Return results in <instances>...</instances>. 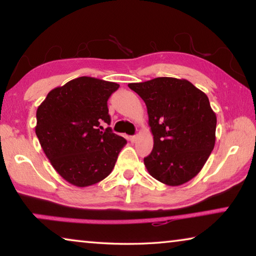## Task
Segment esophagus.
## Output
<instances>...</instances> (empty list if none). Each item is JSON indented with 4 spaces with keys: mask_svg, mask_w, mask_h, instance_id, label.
<instances>
[{
    "mask_svg": "<svg viewBox=\"0 0 256 256\" xmlns=\"http://www.w3.org/2000/svg\"><path fill=\"white\" fill-rule=\"evenodd\" d=\"M136 138H138V136H130V140H131V142H136Z\"/></svg>",
    "mask_w": 256,
    "mask_h": 256,
    "instance_id": "esophagus-1",
    "label": "esophagus"
}]
</instances>
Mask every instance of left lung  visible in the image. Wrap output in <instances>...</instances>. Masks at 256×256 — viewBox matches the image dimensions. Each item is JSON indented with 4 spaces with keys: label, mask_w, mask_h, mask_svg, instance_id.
I'll return each mask as SVG.
<instances>
[{
    "label": "left lung",
    "mask_w": 256,
    "mask_h": 256,
    "mask_svg": "<svg viewBox=\"0 0 256 256\" xmlns=\"http://www.w3.org/2000/svg\"><path fill=\"white\" fill-rule=\"evenodd\" d=\"M146 105L154 149L144 158L149 174L178 186L196 177L214 150L216 118L209 98L190 81L176 78L130 84Z\"/></svg>",
    "instance_id": "1"
}]
</instances>
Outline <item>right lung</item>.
Instances as JSON below:
<instances>
[{
    "instance_id": "add662e5",
    "label": "right lung",
    "mask_w": 256,
    "mask_h": 256,
    "mask_svg": "<svg viewBox=\"0 0 256 256\" xmlns=\"http://www.w3.org/2000/svg\"><path fill=\"white\" fill-rule=\"evenodd\" d=\"M120 84L80 76L48 92L37 110L36 136L55 170L86 188L110 174L126 144L110 128L107 100Z\"/></svg>"
}]
</instances>
